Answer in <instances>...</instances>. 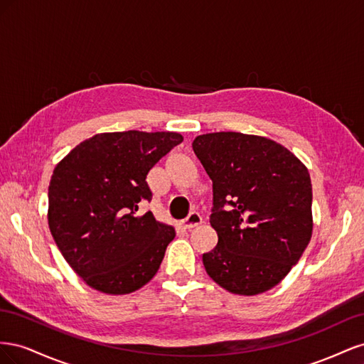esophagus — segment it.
<instances>
[{
	"label": "esophagus",
	"mask_w": 364,
	"mask_h": 364,
	"mask_svg": "<svg viewBox=\"0 0 364 364\" xmlns=\"http://www.w3.org/2000/svg\"><path fill=\"white\" fill-rule=\"evenodd\" d=\"M203 223V218L200 217V214L199 213H191L188 217H186L183 222H182V225H183V229H188V230H191L193 228H196V226H199V225H202Z\"/></svg>",
	"instance_id": "1"
}]
</instances>
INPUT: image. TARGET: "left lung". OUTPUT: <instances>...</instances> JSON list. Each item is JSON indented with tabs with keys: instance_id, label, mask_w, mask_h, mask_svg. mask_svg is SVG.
Wrapping results in <instances>:
<instances>
[{
	"instance_id": "obj_1",
	"label": "left lung",
	"mask_w": 364,
	"mask_h": 364,
	"mask_svg": "<svg viewBox=\"0 0 364 364\" xmlns=\"http://www.w3.org/2000/svg\"><path fill=\"white\" fill-rule=\"evenodd\" d=\"M193 150L213 181L218 243L202 257L209 278L240 296L273 289L311 240L308 168L279 142L240 132L199 135Z\"/></svg>"
}]
</instances>
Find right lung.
I'll use <instances>...</instances> for the list:
<instances>
[{"label":"right lung","instance_id":"obj_1","mask_svg":"<svg viewBox=\"0 0 364 364\" xmlns=\"http://www.w3.org/2000/svg\"><path fill=\"white\" fill-rule=\"evenodd\" d=\"M183 141L176 132H109L82 141L54 167L48 226L71 269L91 289L129 294L155 277L174 228L149 211L146 182L162 156Z\"/></svg>","mask_w":364,"mask_h":364}]
</instances>
